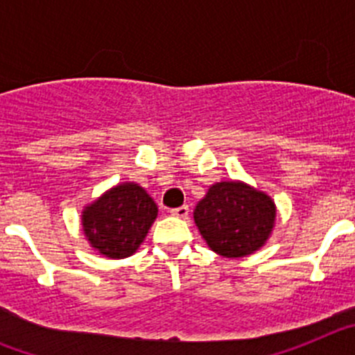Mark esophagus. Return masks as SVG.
<instances>
[{
  "mask_svg": "<svg viewBox=\"0 0 355 355\" xmlns=\"http://www.w3.org/2000/svg\"><path fill=\"white\" fill-rule=\"evenodd\" d=\"M188 213H190V209H188V206H180V208L171 209V215H172V216H178V218H187Z\"/></svg>",
  "mask_w": 355,
  "mask_h": 355,
  "instance_id": "obj_1",
  "label": "esophagus"
}]
</instances>
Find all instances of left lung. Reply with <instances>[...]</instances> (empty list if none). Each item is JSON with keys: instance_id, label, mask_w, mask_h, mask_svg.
I'll return each instance as SVG.
<instances>
[{"instance_id": "obj_1", "label": "left lung", "mask_w": 355, "mask_h": 355, "mask_svg": "<svg viewBox=\"0 0 355 355\" xmlns=\"http://www.w3.org/2000/svg\"><path fill=\"white\" fill-rule=\"evenodd\" d=\"M277 206L268 193L243 181H220L197 202L200 236L222 258H243L261 249L275 227Z\"/></svg>"}]
</instances>
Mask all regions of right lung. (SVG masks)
Segmentation results:
<instances>
[{"label": "right lung", "mask_w": 355, "mask_h": 355, "mask_svg": "<svg viewBox=\"0 0 355 355\" xmlns=\"http://www.w3.org/2000/svg\"><path fill=\"white\" fill-rule=\"evenodd\" d=\"M156 216L158 206L140 184L119 183L85 206L81 227L94 250L122 259L142 245Z\"/></svg>", "instance_id": "obj_1"}]
</instances>
